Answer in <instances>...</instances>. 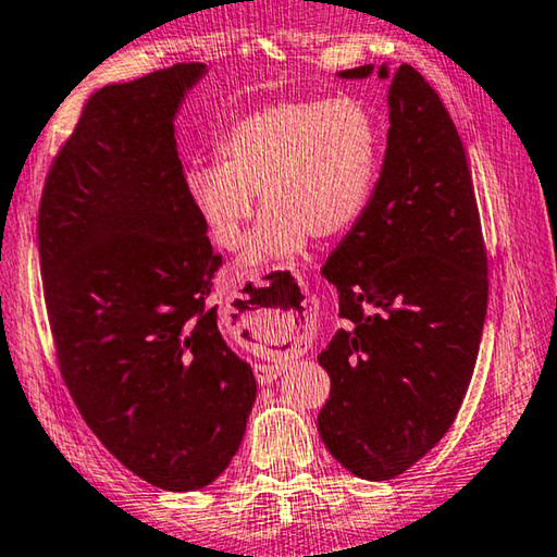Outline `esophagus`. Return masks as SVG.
Returning a JSON list of instances; mask_svg holds the SVG:
<instances>
[{
    "label": "esophagus",
    "instance_id": "esophagus-1",
    "mask_svg": "<svg viewBox=\"0 0 557 557\" xmlns=\"http://www.w3.org/2000/svg\"><path fill=\"white\" fill-rule=\"evenodd\" d=\"M301 297H307V289H301ZM305 307H309L307 299H305ZM258 312L265 314L268 322H275V329L280 326V309H258ZM307 317H309V314H307ZM285 329H287V326H285ZM301 332H305V326L292 322L289 329L285 332V334H289V336L282 338V342H289V344H295V346H301V338H305V334H301ZM256 373H258V381H260V383H270V381H275L277 375H282V366H258Z\"/></svg>",
    "mask_w": 557,
    "mask_h": 557
}]
</instances>
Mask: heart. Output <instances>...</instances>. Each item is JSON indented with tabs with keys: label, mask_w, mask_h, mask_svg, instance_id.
Returning a JSON list of instances; mask_svg holds the SVG:
<instances>
[{
	"label": "heart",
	"mask_w": 557,
	"mask_h": 557,
	"mask_svg": "<svg viewBox=\"0 0 557 557\" xmlns=\"http://www.w3.org/2000/svg\"><path fill=\"white\" fill-rule=\"evenodd\" d=\"M221 164H191L184 188L209 238L238 250L240 268L285 265L309 235L336 238L361 219L381 164V132L354 98H295L252 110L219 145Z\"/></svg>",
	"instance_id": "obj_1"
}]
</instances>
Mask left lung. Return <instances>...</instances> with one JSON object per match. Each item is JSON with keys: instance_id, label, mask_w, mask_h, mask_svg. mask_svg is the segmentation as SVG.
<instances>
[{"instance_id": "left-lung-1", "label": "left lung", "mask_w": 557, "mask_h": 557, "mask_svg": "<svg viewBox=\"0 0 557 557\" xmlns=\"http://www.w3.org/2000/svg\"><path fill=\"white\" fill-rule=\"evenodd\" d=\"M388 88V147L369 203L329 256L346 326L319 354L332 393L317 428L344 469L371 482L403 474L445 437L482 342L488 280L474 186L455 122L403 63Z\"/></svg>"}]
</instances>
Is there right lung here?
Here are the masks:
<instances>
[{
	"mask_svg": "<svg viewBox=\"0 0 557 557\" xmlns=\"http://www.w3.org/2000/svg\"><path fill=\"white\" fill-rule=\"evenodd\" d=\"M209 73L100 88L46 178L39 258L61 373L96 437L164 492L215 482L258 385L209 305L221 265L184 188L174 120Z\"/></svg>",
	"mask_w": 557,
	"mask_h": 557,
	"instance_id": "1",
	"label": "right lung"
}]
</instances>
